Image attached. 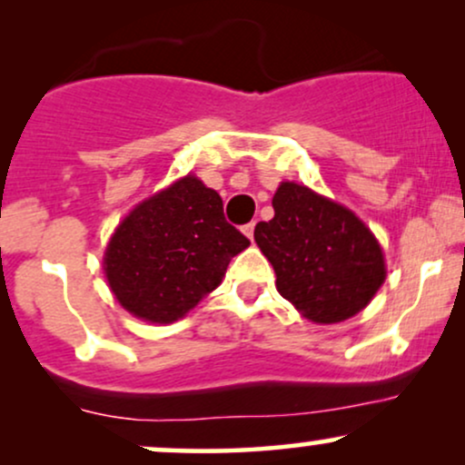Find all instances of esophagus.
Masks as SVG:
<instances>
[{
  "mask_svg": "<svg viewBox=\"0 0 465 465\" xmlns=\"http://www.w3.org/2000/svg\"><path fill=\"white\" fill-rule=\"evenodd\" d=\"M253 229H255V223L251 221V223H247V225L242 227V233H244V236H247L249 240H253Z\"/></svg>",
  "mask_w": 465,
  "mask_h": 465,
  "instance_id": "esophagus-1",
  "label": "esophagus"
}]
</instances>
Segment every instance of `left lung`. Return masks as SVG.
<instances>
[{
	"label": "left lung",
	"instance_id": "8db88e82",
	"mask_svg": "<svg viewBox=\"0 0 465 465\" xmlns=\"http://www.w3.org/2000/svg\"><path fill=\"white\" fill-rule=\"evenodd\" d=\"M273 210L253 236L273 264L280 295L314 323H339L361 312L387 277L370 227L348 207L292 181L280 183Z\"/></svg>",
	"mask_w": 465,
	"mask_h": 465
}]
</instances>
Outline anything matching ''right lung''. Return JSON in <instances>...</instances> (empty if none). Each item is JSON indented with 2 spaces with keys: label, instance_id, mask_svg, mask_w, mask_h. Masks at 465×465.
<instances>
[{
  "label": "right lung",
  "instance_id": "1",
  "mask_svg": "<svg viewBox=\"0 0 465 465\" xmlns=\"http://www.w3.org/2000/svg\"><path fill=\"white\" fill-rule=\"evenodd\" d=\"M247 247L225 221L218 192L188 174L117 225L104 273L122 308L143 322L173 323L221 284L233 255Z\"/></svg>",
  "mask_w": 465,
  "mask_h": 465
}]
</instances>
